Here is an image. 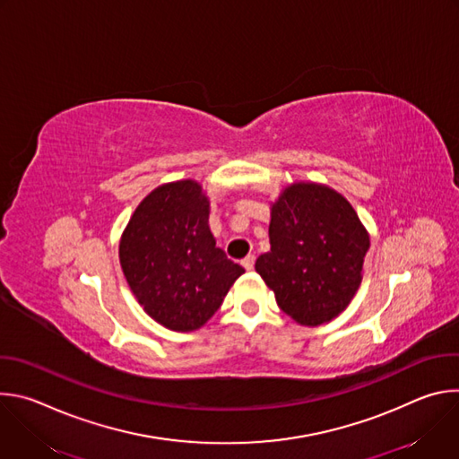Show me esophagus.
Masks as SVG:
<instances>
[{
    "label": "esophagus",
    "mask_w": 459,
    "mask_h": 459,
    "mask_svg": "<svg viewBox=\"0 0 459 459\" xmlns=\"http://www.w3.org/2000/svg\"><path fill=\"white\" fill-rule=\"evenodd\" d=\"M254 261H255V257H254V255H247V257H243V259H241V265H243V269H245V271H252V269H254Z\"/></svg>",
    "instance_id": "esophagus-1"
}]
</instances>
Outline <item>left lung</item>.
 <instances>
[{"label": "left lung", "mask_w": 459, "mask_h": 459, "mask_svg": "<svg viewBox=\"0 0 459 459\" xmlns=\"http://www.w3.org/2000/svg\"><path fill=\"white\" fill-rule=\"evenodd\" d=\"M269 239L255 273L285 314L317 326L347 308L363 280L370 238L343 194L314 181L287 185L271 205Z\"/></svg>", "instance_id": "1"}]
</instances>
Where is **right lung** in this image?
I'll list each match as a JSON object with an SVG mask.
<instances>
[{"label": "right lung", "instance_id": "1", "mask_svg": "<svg viewBox=\"0 0 459 459\" xmlns=\"http://www.w3.org/2000/svg\"><path fill=\"white\" fill-rule=\"evenodd\" d=\"M211 202L195 179L156 186L130 216L119 265L143 310L169 331H198L245 273L209 227Z\"/></svg>", "mask_w": 459, "mask_h": 459}]
</instances>
